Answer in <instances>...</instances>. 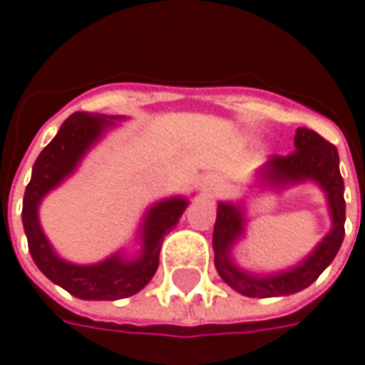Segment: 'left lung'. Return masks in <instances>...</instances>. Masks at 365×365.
I'll return each mask as SVG.
<instances>
[{"label":"left lung","mask_w":365,"mask_h":365,"mask_svg":"<svg viewBox=\"0 0 365 365\" xmlns=\"http://www.w3.org/2000/svg\"><path fill=\"white\" fill-rule=\"evenodd\" d=\"M296 150L290 155L272 157L262 168V180L270 187H286L304 180H314L322 187L328 198V210L331 216V230L322 238V242L308 258L298 266L284 272L256 276L240 270L232 258L230 248L245 232V215L242 208L230 202H218L216 208L212 248H215V266L220 278L236 292L248 298H272L286 294L300 292L320 276L326 266L336 258L344 240V222H346V200H344V178L340 175V157L338 149L322 139L316 130L300 127L294 137Z\"/></svg>","instance_id":"left-lung-1"}]
</instances>
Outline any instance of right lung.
<instances>
[{"mask_svg":"<svg viewBox=\"0 0 365 365\" xmlns=\"http://www.w3.org/2000/svg\"><path fill=\"white\" fill-rule=\"evenodd\" d=\"M120 117L73 113L61 125L55 139L41 150L31 173L24 197V228L29 252L37 268L67 292L81 300H120L143 290L158 268V252L163 238L182 216L188 200L167 198L147 210L140 226V256L127 260L115 255L91 266H79L61 260L45 238L37 208L43 197L63 182L77 168L83 155L99 140L103 130Z\"/></svg>","mask_w":365,"mask_h":365,"instance_id":"add662e5","label":"right lung"}]
</instances>
